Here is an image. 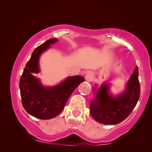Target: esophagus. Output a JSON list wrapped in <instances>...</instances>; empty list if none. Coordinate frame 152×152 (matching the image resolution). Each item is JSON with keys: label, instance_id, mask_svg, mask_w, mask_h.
<instances>
[{"label": "esophagus", "instance_id": "esophagus-1", "mask_svg": "<svg viewBox=\"0 0 152 152\" xmlns=\"http://www.w3.org/2000/svg\"><path fill=\"white\" fill-rule=\"evenodd\" d=\"M93 78H94V75L92 74L91 72H88L87 73L86 76H85V78H86V81H92V80H93Z\"/></svg>", "mask_w": 152, "mask_h": 152}]
</instances>
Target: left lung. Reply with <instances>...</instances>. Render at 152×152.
Instances as JSON below:
<instances>
[{
    "label": "left lung",
    "instance_id": "left-lung-1",
    "mask_svg": "<svg viewBox=\"0 0 152 152\" xmlns=\"http://www.w3.org/2000/svg\"><path fill=\"white\" fill-rule=\"evenodd\" d=\"M140 96L139 69L137 66L127 83L126 91L117 97L109 94V86L103 84L96 96L90 103V113L96 121L104 124H117L129 116Z\"/></svg>",
    "mask_w": 152,
    "mask_h": 152
}]
</instances>
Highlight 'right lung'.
<instances>
[{"mask_svg": "<svg viewBox=\"0 0 152 152\" xmlns=\"http://www.w3.org/2000/svg\"><path fill=\"white\" fill-rule=\"evenodd\" d=\"M57 41L56 38H50L34 50L19 82L23 106L29 114L40 119H50L58 116L75 88L84 81L82 76H71L58 86L45 88L33 76L32 73L39 72L41 53Z\"/></svg>", "mask_w": 152, "mask_h": 152, "instance_id": "1", "label": "right lung"}]
</instances>
